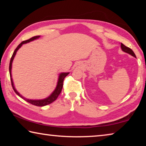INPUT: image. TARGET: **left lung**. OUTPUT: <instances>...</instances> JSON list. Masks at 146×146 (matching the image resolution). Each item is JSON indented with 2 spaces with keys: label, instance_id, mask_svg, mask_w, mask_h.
Listing matches in <instances>:
<instances>
[{
  "label": "left lung",
  "instance_id": "1",
  "mask_svg": "<svg viewBox=\"0 0 146 146\" xmlns=\"http://www.w3.org/2000/svg\"><path fill=\"white\" fill-rule=\"evenodd\" d=\"M121 48H122L123 51H124V52H125V53H129V55L133 56L134 57H136L135 54L134 52H133V51L132 50V49L129 48H128V47H127V46H125V45H123V44L122 43H121Z\"/></svg>",
  "mask_w": 146,
  "mask_h": 146
}]
</instances>
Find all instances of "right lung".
<instances>
[{
  "label": "right lung",
  "mask_w": 146,
  "mask_h": 146,
  "mask_svg": "<svg viewBox=\"0 0 146 146\" xmlns=\"http://www.w3.org/2000/svg\"><path fill=\"white\" fill-rule=\"evenodd\" d=\"M39 37H40V36H33V37H31V38L28 39V40H24L23 42H22L17 47V48L15 49L14 52L13 53V55H12V56H11V58L10 62H9V75H10L11 86H12V88H13L15 92L17 94V95L19 96V97H21L22 98H23L24 100H25L28 102L30 103V104H33L34 106H40V107H42V106H46V105H48V104H49L53 102L54 101H55L56 99V98H58V95H60V93H61L62 89V88H63V82H64V78H65L66 76H67L70 73H62L60 74V75H59L58 82H57V86H56V89L55 90V91H53V93L51 94V95L49 96V97L45 98V99H43V100H29V99H27V98H24L23 97H22V96L20 95L18 91H17L15 90V87H14L13 83V80H12V78H11V65H12V62H13V58L15 57V55H16L17 51H18V49L20 48H21V47L22 46V45H23V44H26V43H28V42H29L35 40V39L38 38Z\"/></svg>",
  "instance_id": "obj_1"
}]
</instances>
